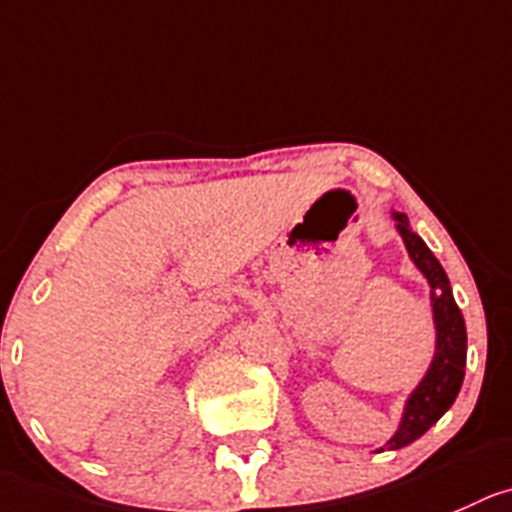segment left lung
<instances>
[{
	"label": "left lung",
	"instance_id": "obj_1",
	"mask_svg": "<svg viewBox=\"0 0 512 512\" xmlns=\"http://www.w3.org/2000/svg\"><path fill=\"white\" fill-rule=\"evenodd\" d=\"M397 221V231L405 238V246L410 251L412 261L417 269L427 276L432 289V316H435L437 329V349L435 359H432L430 369H427L425 379L420 387L410 394L405 407V417L402 425L394 432L392 440L387 442L382 450H399V447L410 445L417 437L425 435L442 415L452 407L457 392L465 379V357H467V332L465 319H462L460 309H457L455 299H452L450 281H447L445 269L440 261L435 259V253L425 246L420 236L410 228L405 213H394Z\"/></svg>",
	"mask_w": 512,
	"mask_h": 512
}]
</instances>
